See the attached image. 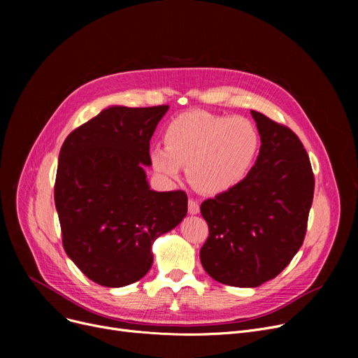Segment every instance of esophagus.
Returning a JSON list of instances; mask_svg holds the SVG:
<instances>
[{"label": "esophagus", "instance_id": "obj_1", "mask_svg": "<svg viewBox=\"0 0 358 358\" xmlns=\"http://www.w3.org/2000/svg\"><path fill=\"white\" fill-rule=\"evenodd\" d=\"M200 212V204L193 200V199H189V213L190 215H197Z\"/></svg>", "mask_w": 358, "mask_h": 358}]
</instances>
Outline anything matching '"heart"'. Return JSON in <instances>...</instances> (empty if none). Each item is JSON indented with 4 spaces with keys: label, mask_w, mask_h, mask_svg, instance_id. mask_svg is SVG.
Here are the masks:
<instances>
[{
    "label": "heart",
    "mask_w": 358,
    "mask_h": 358,
    "mask_svg": "<svg viewBox=\"0 0 358 358\" xmlns=\"http://www.w3.org/2000/svg\"><path fill=\"white\" fill-rule=\"evenodd\" d=\"M165 146L150 150L155 171L176 181L181 166L203 194L216 196L247 177L258 152L259 136L252 122L241 116L185 111L171 120L164 134Z\"/></svg>",
    "instance_id": "b5f03b06"
}]
</instances>
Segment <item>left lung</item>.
Instances as JSON below:
<instances>
[{"mask_svg":"<svg viewBox=\"0 0 358 358\" xmlns=\"http://www.w3.org/2000/svg\"><path fill=\"white\" fill-rule=\"evenodd\" d=\"M261 148L255 165L234 189L204 200L209 236L201 266L219 283L257 287L283 271L302 247L315 177L292 129L251 110Z\"/></svg>","mask_w":358,"mask_h":358,"instance_id":"8db88e82","label":"left lung"}]
</instances>
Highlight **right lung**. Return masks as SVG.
Returning <instances> with one entry per match:
<instances>
[{"label": "right lung", "mask_w": 358, "mask_h": 358, "mask_svg": "<svg viewBox=\"0 0 358 358\" xmlns=\"http://www.w3.org/2000/svg\"><path fill=\"white\" fill-rule=\"evenodd\" d=\"M168 106L110 107L66 136L55 180L62 243L94 283L123 287L154 262V241L187 215L182 190L149 189L143 165Z\"/></svg>", "instance_id": "right-lung-1"}]
</instances>
